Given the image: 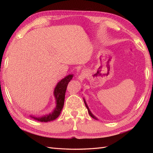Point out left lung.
<instances>
[{"label": "left lung", "mask_w": 153, "mask_h": 153, "mask_svg": "<svg viewBox=\"0 0 153 153\" xmlns=\"http://www.w3.org/2000/svg\"><path fill=\"white\" fill-rule=\"evenodd\" d=\"M84 103H85V106L87 107V110H88V112H89V114L90 115V116L91 117H92V118L93 119H96V120H98V119H97L94 115L92 114V112H91V110H89V107H88V105H87V103H86V101H85V99L84 98Z\"/></svg>", "instance_id": "left-lung-1"}]
</instances>
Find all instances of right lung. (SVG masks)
<instances>
[{"instance_id":"add662e5","label":"right lung","mask_w":153,"mask_h":153,"mask_svg":"<svg viewBox=\"0 0 153 153\" xmlns=\"http://www.w3.org/2000/svg\"><path fill=\"white\" fill-rule=\"evenodd\" d=\"M73 76V75H69L66 76L61 81H59L57 85L55 86L53 91V95L55 99V102H56V106L52 111V112L41 117H35L33 115H30V117L36 120V121L45 123L52 121L57 119L61 114L63 108L67 86L68 83L72 79Z\"/></svg>"}]
</instances>
